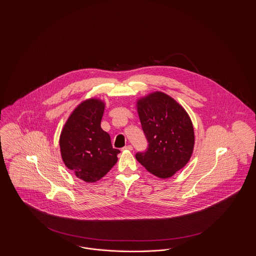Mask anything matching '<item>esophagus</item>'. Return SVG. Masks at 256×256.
<instances>
[{
  "instance_id": "obj_1",
  "label": "esophagus",
  "mask_w": 256,
  "mask_h": 256,
  "mask_svg": "<svg viewBox=\"0 0 256 256\" xmlns=\"http://www.w3.org/2000/svg\"><path fill=\"white\" fill-rule=\"evenodd\" d=\"M122 150H132V146L128 145V146H124Z\"/></svg>"
}]
</instances>
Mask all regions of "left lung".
I'll list each match as a JSON object with an SVG mask.
<instances>
[{"instance_id":"obj_1","label":"left lung","mask_w":256,"mask_h":256,"mask_svg":"<svg viewBox=\"0 0 256 256\" xmlns=\"http://www.w3.org/2000/svg\"><path fill=\"white\" fill-rule=\"evenodd\" d=\"M136 106L148 145L145 152H137L135 158L156 176L170 178L193 154L192 121L176 100L160 91L140 98Z\"/></svg>"}]
</instances>
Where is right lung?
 <instances>
[{
    "mask_svg": "<svg viewBox=\"0 0 256 256\" xmlns=\"http://www.w3.org/2000/svg\"><path fill=\"white\" fill-rule=\"evenodd\" d=\"M106 104L100 98L82 102L65 122L60 137L62 160L76 178L96 182L117 163L119 150L113 148L110 134L100 121Z\"/></svg>",
    "mask_w": 256,
    "mask_h": 256,
    "instance_id": "obj_1",
    "label": "right lung"
}]
</instances>
